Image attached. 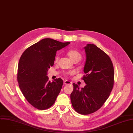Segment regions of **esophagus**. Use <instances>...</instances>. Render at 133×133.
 Wrapping results in <instances>:
<instances>
[{
    "instance_id": "obj_1",
    "label": "esophagus",
    "mask_w": 133,
    "mask_h": 133,
    "mask_svg": "<svg viewBox=\"0 0 133 133\" xmlns=\"http://www.w3.org/2000/svg\"><path fill=\"white\" fill-rule=\"evenodd\" d=\"M64 84H72V82L69 81V80H66L64 81Z\"/></svg>"
}]
</instances>
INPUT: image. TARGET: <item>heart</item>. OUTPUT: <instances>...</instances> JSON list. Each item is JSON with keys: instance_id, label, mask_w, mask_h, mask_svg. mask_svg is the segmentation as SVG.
Wrapping results in <instances>:
<instances>
[{"instance_id": "obj_1", "label": "heart", "mask_w": 133, "mask_h": 133, "mask_svg": "<svg viewBox=\"0 0 133 133\" xmlns=\"http://www.w3.org/2000/svg\"><path fill=\"white\" fill-rule=\"evenodd\" d=\"M67 54L68 56L70 57V58L73 62H75L76 61H79L81 58V54L78 51H77L76 50H75V49L69 50L67 52ZM58 59H59V56L56 55L55 57V60H54L55 63H57L58 61ZM70 74H71V72H68L66 74V75L68 76Z\"/></svg>"}]
</instances>
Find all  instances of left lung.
<instances>
[{
    "instance_id": "left-lung-1",
    "label": "left lung",
    "mask_w": 133,
    "mask_h": 133,
    "mask_svg": "<svg viewBox=\"0 0 133 133\" xmlns=\"http://www.w3.org/2000/svg\"><path fill=\"white\" fill-rule=\"evenodd\" d=\"M86 62L82 78L86 85L80 88L73 83L70 100L74 110L78 113L88 115L100 109L112 90L114 70L110 57L94 44L84 47Z\"/></svg>"
}]
</instances>
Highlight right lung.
<instances>
[{
    "label": "right lung",
    "instance_id": "add662e5",
    "mask_svg": "<svg viewBox=\"0 0 133 133\" xmlns=\"http://www.w3.org/2000/svg\"><path fill=\"white\" fill-rule=\"evenodd\" d=\"M70 42L44 38L26 49L19 62L17 80L28 102L40 110H46L55 103L63 84L61 78L52 82L46 76L54 63L57 51Z\"/></svg>",
    "mask_w": 133,
    "mask_h": 133
}]
</instances>
